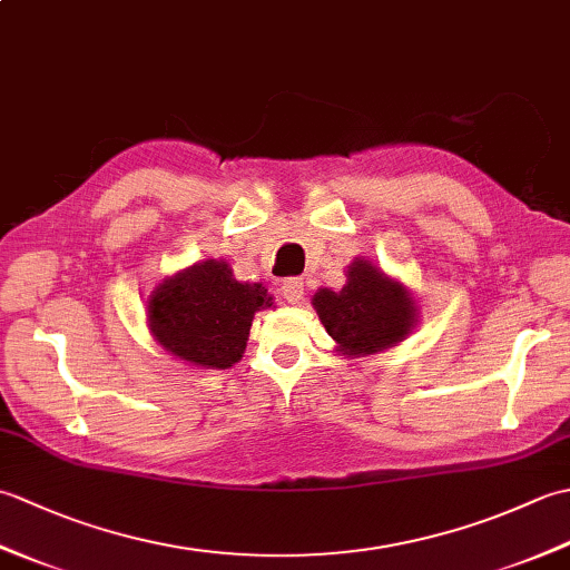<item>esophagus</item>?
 Here are the masks:
<instances>
[{"mask_svg": "<svg viewBox=\"0 0 570 570\" xmlns=\"http://www.w3.org/2000/svg\"><path fill=\"white\" fill-rule=\"evenodd\" d=\"M282 294L288 304H301L304 301V282L301 278H286L282 284Z\"/></svg>", "mask_w": 570, "mask_h": 570, "instance_id": "34e87169", "label": "esophagus"}]
</instances>
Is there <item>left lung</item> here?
Listing matches in <instances>:
<instances>
[{"mask_svg": "<svg viewBox=\"0 0 570 570\" xmlns=\"http://www.w3.org/2000/svg\"><path fill=\"white\" fill-rule=\"evenodd\" d=\"M345 276L341 292L318 288L313 296V308L337 343V353L350 357L382 353L414 331L419 313L402 282L360 257L347 266Z\"/></svg>", "mask_w": 570, "mask_h": 570, "instance_id": "8db88e82", "label": "left lung"}]
</instances>
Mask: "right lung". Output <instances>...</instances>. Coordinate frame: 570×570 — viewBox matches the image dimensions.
<instances>
[{
    "mask_svg": "<svg viewBox=\"0 0 570 570\" xmlns=\"http://www.w3.org/2000/svg\"><path fill=\"white\" fill-rule=\"evenodd\" d=\"M149 331L166 353L205 370L245 355L252 318L274 304L262 284H242L223 259H205L164 278L147 301Z\"/></svg>",
    "mask_w": 570,
    "mask_h": 570,
    "instance_id": "add662e5",
    "label": "right lung"
}]
</instances>
